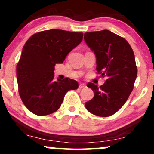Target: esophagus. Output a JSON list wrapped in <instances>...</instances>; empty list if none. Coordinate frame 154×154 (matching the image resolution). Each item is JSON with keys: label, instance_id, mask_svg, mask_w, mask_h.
<instances>
[{"label": "esophagus", "instance_id": "34e87169", "mask_svg": "<svg viewBox=\"0 0 154 154\" xmlns=\"http://www.w3.org/2000/svg\"><path fill=\"white\" fill-rule=\"evenodd\" d=\"M85 85L83 83H80V85H79V88H80V89L85 88Z\"/></svg>", "mask_w": 154, "mask_h": 154}]
</instances>
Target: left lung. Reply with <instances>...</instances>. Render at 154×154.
I'll use <instances>...</instances> for the list:
<instances>
[{"mask_svg": "<svg viewBox=\"0 0 154 154\" xmlns=\"http://www.w3.org/2000/svg\"><path fill=\"white\" fill-rule=\"evenodd\" d=\"M84 40L97 58V71L106 80L103 85L88 82L94 96L85 108L94 115L115 114L130 96L137 76L135 57L127 40L109 30L86 32Z\"/></svg>", "mask_w": 154, "mask_h": 154, "instance_id": "obj_1", "label": "left lung"}]
</instances>
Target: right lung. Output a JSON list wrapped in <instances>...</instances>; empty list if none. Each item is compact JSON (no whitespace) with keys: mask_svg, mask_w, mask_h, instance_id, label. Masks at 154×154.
<instances>
[{"mask_svg":"<svg viewBox=\"0 0 154 154\" xmlns=\"http://www.w3.org/2000/svg\"><path fill=\"white\" fill-rule=\"evenodd\" d=\"M82 36V32L50 29L28 39L17 65V80L21 100L31 112L38 116L55 112L68 91L78 88V82L67 77L54 81V71Z\"/></svg>","mask_w":154,"mask_h":154,"instance_id":"add662e5","label":"right lung"}]
</instances>
